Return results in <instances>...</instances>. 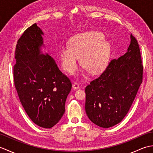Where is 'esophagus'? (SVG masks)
Returning <instances> with one entry per match:
<instances>
[{
  "mask_svg": "<svg viewBox=\"0 0 153 153\" xmlns=\"http://www.w3.org/2000/svg\"><path fill=\"white\" fill-rule=\"evenodd\" d=\"M72 87H73L74 89H77L79 88V84L77 83L74 82V83H73V85H72Z\"/></svg>",
  "mask_w": 153,
  "mask_h": 153,
  "instance_id": "esophagus-1",
  "label": "esophagus"
}]
</instances>
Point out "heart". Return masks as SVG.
Here are the masks:
<instances>
[{"instance_id": "heart-1", "label": "heart", "mask_w": 153, "mask_h": 153, "mask_svg": "<svg viewBox=\"0 0 153 153\" xmlns=\"http://www.w3.org/2000/svg\"><path fill=\"white\" fill-rule=\"evenodd\" d=\"M110 47L98 31H87L71 39L68 47L60 48L58 54L63 69L73 74L77 69V58L80 64L91 74H97L108 62Z\"/></svg>"}]
</instances>
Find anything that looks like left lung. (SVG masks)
Listing matches in <instances>:
<instances>
[{
  "label": "left lung",
  "instance_id": "obj_1",
  "mask_svg": "<svg viewBox=\"0 0 153 153\" xmlns=\"http://www.w3.org/2000/svg\"><path fill=\"white\" fill-rule=\"evenodd\" d=\"M143 66L138 42L131 34L126 53L110 62L85 87V112L95 124L108 128L128 114L143 82Z\"/></svg>",
  "mask_w": 153,
  "mask_h": 153
}]
</instances>
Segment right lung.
I'll return each instance as SVG.
<instances>
[{
  "mask_svg": "<svg viewBox=\"0 0 153 153\" xmlns=\"http://www.w3.org/2000/svg\"><path fill=\"white\" fill-rule=\"evenodd\" d=\"M43 34L36 24L23 33L16 44L13 74L19 100L28 116L41 128H51L64 114L72 85L51 56L41 54Z\"/></svg>",
  "mask_w": 153,
  "mask_h": 153,
  "instance_id": "obj_1",
  "label": "right lung"
}]
</instances>
